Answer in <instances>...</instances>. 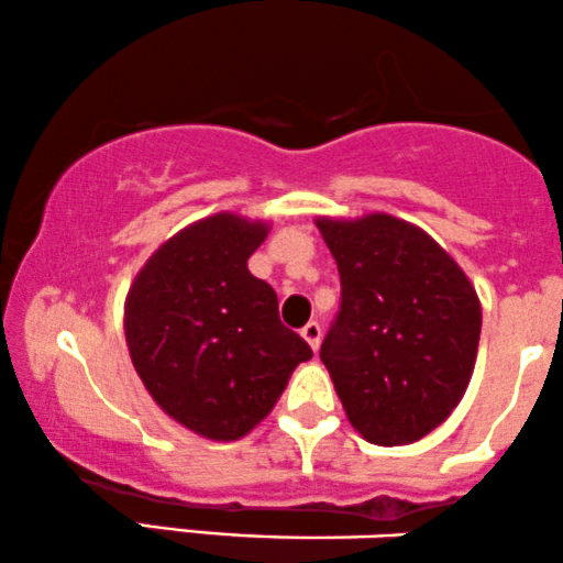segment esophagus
<instances>
[{"instance_id":"esophagus-1","label":"esophagus","mask_w":563,"mask_h":563,"mask_svg":"<svg viewBox=\"0 0 563 563\" xmlns=\"http://www.w3.org/2000/svg\"><path fill=\"white\" fill-rule=\"evenodd\" d=\"M300 334H302V340H306L310 347L319 350V345H321V323L319 321H308L306 327H302Z\"/></svg>"}]
</instances>
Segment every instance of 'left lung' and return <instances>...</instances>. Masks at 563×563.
<instances>
[{"mask_svg":"<svg viewBox=\"0 0 563 563\" xmlns=\"http://www.w3.org/2000/svg\"><path fill=\"white\" fill-rule=\"evenodd\" d=\"M340 271V313L323 336L350 424L374 445H408L464 398L482 308L472 282L427 231L387 213L316 218Z\"/></svg>","mask_w":563,"mask_h":563,"instance_id":"1","label":"left lung"}]
</instances>
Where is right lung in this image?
<instances>
[{
	"mask_svg": "<svg viewBox=\"0 0 563 563\" xmlns=\"http://www.w3.org/2000/svg\"><path fill=\"white\" fill-rule=\"evenodd\" d=\"M266 221L216 213L152 253L125 297V342L152 400L208 440H240L313 358L279 321L276 292L250 274Z\"/></svg>",
	"mask_w": 563,
	"mask_h": 563,
	"instance_id": "right-lung-1",
	"label": "right lung"
}]
</instances>
